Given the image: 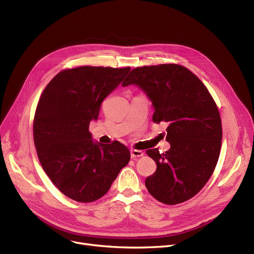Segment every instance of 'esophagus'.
I'll return each mask as SVG.
<instances>
[{
    "label": "esophagus",
    "mask_w": 254,
    "mask_h": 254,
    "mask_svg": "<svg viewBox=\"0 0 254 254\" xmlns=\"http://www.w3.org/2000/svg\"><path fill=\"white\" fill-rule=\"evenodd\" d=\"M143 154H144V152L141 151V150H136V149H134V150L130 151V156H131V158L141 157V156H143Z\"/></svg>",
    "instance_id": "1"
}]
</instances>
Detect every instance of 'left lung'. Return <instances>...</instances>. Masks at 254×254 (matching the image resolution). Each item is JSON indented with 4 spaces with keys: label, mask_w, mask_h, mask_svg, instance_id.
Here are the masks:
<instances>
[{
    "label": "left lung",
    "mask_w": 254,
    "mask_h": 254,
    "mask_svg": "<svg viewBox=\"0 0 254 254\" xmlns=\"http://www.w3.org/2000/svg\"><path fill=\"white\" fill-rule=\"evenodd\" d=\"M130 84L152 102L153 122L168 125L171 148L146 151L157 167L146 178V188L167 205L188 201L204 188L218 161L222 127L217 106L201 80L180 64L136 68L123 86Z\"/></svg>",
    "instance_id": "obj_1"
}]
</instances>
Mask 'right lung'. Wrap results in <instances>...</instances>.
I'll list each match as a JSON object with an SVG mask.
<instances>
[{"mask_svg": "<svg viewBox=\"0 0 254 254\" xmlns=\"http://www.w3.org/2000/svg\"><path fill=\"white\" fill-rule=\"evenodd\" d=\"M129 71V66L89 65L64 70L53 77L39 100L33 128L39 161L52 183L74 201L102 197L129 162L124 144L95 142L88 130L102 102Z\"/></svg>", "mask_w": 254, "mask_h": 254, "instance_id": "add662e5", "label": "right lung"}]
</instances>
